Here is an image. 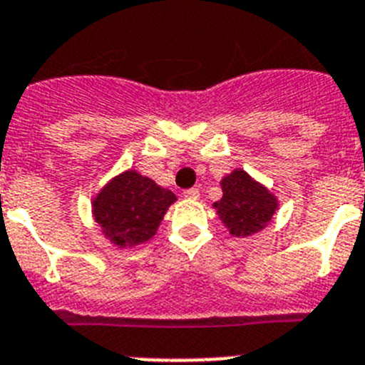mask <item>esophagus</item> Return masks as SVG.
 <instances>
[{
    "label": "esophagus",
    "instance_id": "34e87169",
    "mask_svg": "<svg viewBox=\"0 0 365 365\" xmlns=\"http://www.w3.org/2000/svg\"><path fill=\"white\" fill-rule=\"evenodd\" d=\"M183 196L189 198V200H198V198H200V191L192 187V189H185V191H183Z\"/></svg>",
    "mask_w": 365,
    "mask_h": 365
}]
</instances>
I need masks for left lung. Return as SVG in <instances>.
<instances>
[{
    "instance_id": "obj_1",
    "label": "left lung",
    "mask_w": 365,
    "mask_h": 365,
    "mask_svg": "<svg viewBox=\"0 0 365 365\" xmlns=\"http://www.w3.org/2000/svg\"><path fill=\"white\" fill-rule=\"evenodd\" d=\"M222 200L215 204L231 235L246 237L270 222L277 200L244 170H233L222 180Z\"/></svg>"
}]
</instances>
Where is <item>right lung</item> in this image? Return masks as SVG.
Instances as JSON below:
<instances>
[{
  "mask_svg": "<svg viewBox=\"0 0 365 365\" xmlns=\"http://www.w3.org/2000/svg\"><path fill=\"white\" fill-rule=\"evenodd\" d=\"M176 196L135 170L117 176L93 202V215L104 235L126 248L154 237Z\"/></svg>",
  "mask_w": 365,
  "mask_h": 365,
  "instance_id": "right-lung-1",
  "label": "right lung"
}]
</instances>
